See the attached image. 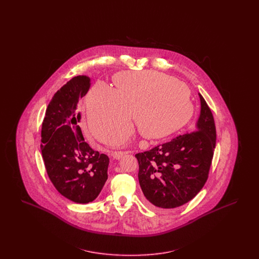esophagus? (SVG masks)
I'll return each mask as SVG.
<instances>
[{
	"mask_svg": "<svg viewBox=\"0 0 259 259\" xmlns=\"http://www.w3.org/2000/svg\"><path fill=\"white\" fill-rule=\"evenodd\" d=\"M127 152H125V151H113V152H111V156L114 159H120Z\"/></svg>",
	"mask_w": 259,
	"mask_h": 259,
	"instance_id": "1",
	"label": "esophagus"
}]
</instances>
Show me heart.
<instances>
[{
	"label": "heart",
	"mask_w": 259,
	"mask_h": 259,
	"mask_svg": "<svg viewBox=\"0 0 259 259\" xmlns=\"http://www.w3.org/2000/svg\"><path fill=\"white\" fill-rule=\"evenodd\" d=\"M115 83L116 89L98 81L87 96L89 128L100 141L129 129L131 116L146 138L161 139L184 127L193 114L189 89L171 75L124 72L116 75ZM128 138V133L116 134L109 143L118 146Z\"/></svg>",
	"instance_id": "obj_1"
}]
</instances>
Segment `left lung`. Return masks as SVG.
I'll use <instances>...</instances> for the list:
<instances>
[{
	"instance_id": "8db88e82",
	"label": "left lung",
	"mask_w": 259,
	"mask_h": 259,
	"mask_svg": "<svg viewBox=\"0 0 259 259\" xmlns=\"http://www.w3.org/2000/svg\"><path fill=\"white\" fill-rule=\"evenodd\" d=\"M201 111L193 132L136 154L139 183L152 209H174L192 200L208 180L215 148L212 113L199 93Z\"/></svg>"
}]
</instances>
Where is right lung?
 <instances>
[{"label": "right lung", "mask_w": 259, "mask_h": 259, "mask_svg": "<svg viewBox=\"0 0 259 259\" xmlns=\"http://www.w3.org/2000/svg\"><path fill=\"white\" fill-rule=\"evenodd\" d=\"M90 88V78L77 75L54 94L41 126L40 150L51 183L64 197L78 204L94 201L108 180V155L84 141L78 126V100Z\"/></svg>", "instance_id": "add662e5"}]
</instances>
